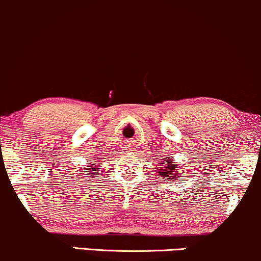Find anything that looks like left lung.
Returning a JSON list of instances; mask_svg holds the SVG:
<instances>
[{
  "mask_svg": "<svg viewBox=\"0 0 261 261\" xmlns=\"http://www.w3.org/2000/svg\"><path fill=\"white\" fill-rule=\"evenodd\" d=\"M171 158H169V160L165 159L164 160V167L163 169H160L159 173L161 174V177L163 178H167V180H171L172 182L173 179H176L177 177H179V174H178V166L176 164H172L170 163ZM167 183V182H166Z\"/></svg>",
  "mask_w": 261,
  "mask_h": 261,
  "instance_id": "1",
  "label": "left lung"
}]
</instances>
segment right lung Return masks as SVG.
Here are the masks:
<instances>
[{
	"mask_svg": "<svg viewBox=\"0 0 261 261\" xmlns=\"http://www.w3.org/2000/svg\"><path fill=\"white\" fill-rule=\"evenodd\" d=\"M89 163H91V161H89ZM92 166H94V163H91V165H90V166H88V167H90V169H91V171H92Z\"/></svg>",
	"mask_w": 261,
	"mask_h": 261,
	"instance_id": "1",
	"label": "right lung"
}]
</instances>
